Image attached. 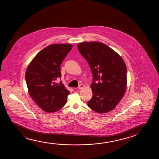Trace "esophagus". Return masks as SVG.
<instances>
[{"instance_id": "esophagus-1", "label": "esophagus", "mask_w": 159, "mask_h": 159, "mask_svg": "<svg viewBox=\"0 0 159 159\" xmlns=\"http://www.w3.org/2000/svg\"><path fill=\"white\" fill-rule=\"evenodd\" d=\"M84 84H80L79 85V86H78V89H84Z\"/></svg>"}]
</instances>
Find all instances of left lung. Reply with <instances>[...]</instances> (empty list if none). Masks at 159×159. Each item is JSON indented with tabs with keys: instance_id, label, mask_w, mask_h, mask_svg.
I'll use <instances>...</instances> for the list:
<instances>
[{
	"instance_id": "8db88e82",
	"label": "left lung",
	"mask_w": 159,
	"mask_h": 159,
	"mask_svg": "<svg viewBox=\"0 0 159 159\" xmlns=\"http://www.w3.org/2000/svg\"><path fill=\"white\" fill-rule=\"evenodd\" d=\"M77 47L93 75V96L88 106L98 113L108 112L116 107L126 92V64L118 53L104 43L84 42L78 44Z\"/></svg>"
}]
</instances>
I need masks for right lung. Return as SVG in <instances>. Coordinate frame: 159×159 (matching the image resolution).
I'll return each instance as SVG.
<instances>
[{
    "instance_id": "1",
    "label": "right lung",
    "mask_w": 159,
    "mask_h": 159,
    "mask_svg": "<svg viewBox=\"0 0 159 159\" xmlns=\"http://www.w3.org/2000/svg\"><path fill=\"white\" fill-rule=\"evenodd\" d=\"M69 44H54L40 51L30 62L25 72L28 93L39 107L53 112L63 107L70 92L62 81L60 66L72 48Z\"/></svg>"
}]
</instances>
